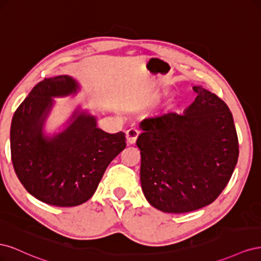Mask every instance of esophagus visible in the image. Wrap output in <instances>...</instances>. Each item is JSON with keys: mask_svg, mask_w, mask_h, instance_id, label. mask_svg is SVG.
<instances>
[{"mask_svg": "<svg viewBox=\"0 0 261 261\" xmlns=\"http://www.w3.org/2000/svg\"><path fill=\"white\" fill-rule=\"evenodd\" d=\"M139 135V130L136 128H129L126 132V139H127V143L129 145H133L136 143V139Z\"/></svg>", "mask_w": 261, "mask_h": 261, "instance_id": "esophagus-1", "label": "esophagus"}]
</instances>
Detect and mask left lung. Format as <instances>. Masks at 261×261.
<instances>
[{
	"instance_id": "1",
	"label": "left lung",
	"mask_w": 261,
	"mask_h": 261,
	"mask_svg": "<svg viewBox=\"0 0 261 261\" xmlns=\"http://www.w3.org/2000/svg\"><path fill=\"white\" fill-rule=\"evenodd\" d=\"M197 97L183 114L169 112L140 122V183L148 202L168 213L215 201L239 159L230 109L217 94L194 86Z\"/></svg>"
}]
</instances>
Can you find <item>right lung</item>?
Segmentation results:
<instances>
[{
  "label": "right lung",
  "instance_id": "obj_1",
  "mask_svg": "<svg viewBox=\"0 0 261 261\" xmlns=\"http://www.w3.org/2000/svg\"><path fill=\"white\" fill-rule=\"evenodd\" d=\"M80 85L70 76L44 78L14 113L11 155L15 173L26 191L42 202L74 207L90 199L108 165L125 149V134L97 127V118L75 110L67 127L53 136L43 124L54 97L76 93Z\"/></svg>",
  "mask_w": 261,
  "mask_h": 261
}]
</instances>
